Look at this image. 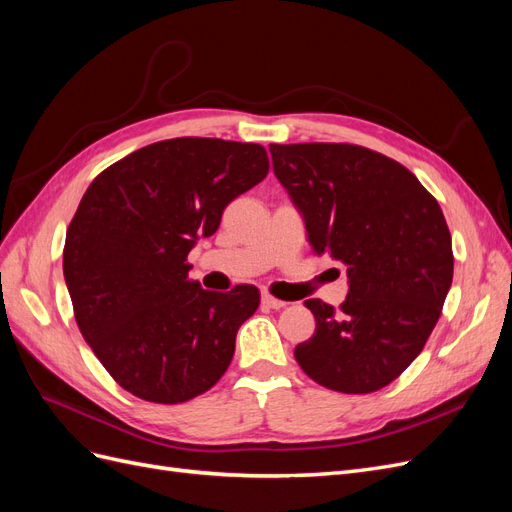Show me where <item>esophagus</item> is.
I'll use <instances>...</instances> for the list:
<instances>
[{"mask_svg":"<svg viewBox=\"0 0 512 512\" xmlns=\"http://www.w3.org/2000/svg\"><path fill=\"white\" fill-rule=\"evenodd\" d=\"M262 305L265 307H271V309H282V307H286V301H282V299H275L273 294H269V292H262Z\"/></svg>","mask_w":512,"mask_h":512,"instance_id":"34e87169","label":"esophagus"}]
</instances>
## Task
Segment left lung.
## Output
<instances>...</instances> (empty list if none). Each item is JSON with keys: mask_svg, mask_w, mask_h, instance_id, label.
Instances as JSON below:
<instances>
[{"mask_svg": "<svg viewBox=\"0 0 512 512\" xmlns=\"http://www.w3.org/2000/svg\"><path fill=\"white\" fill-rule=\"evenodd\" d=\"M269 151L312 252L346 267L350 284L337 309L305 301L316 333L294 359L331 391H380L421 354L453 282L438 200L406 166L361 145L273 143Z\"/></svg>", "mask_w": 512, "mask_h": 512, "instance_id": "obj_1", "label": "left lung"}]
</instances>
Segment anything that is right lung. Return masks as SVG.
<instances>
[{
  "instance_id": "right-lung-1",
  "label": "right lung",
  "mask_w": 512,
  "mask_h": 512,
  "mask_svg": "<svg viewBox=\"0 0 512 512\" xmlns=\"http://www.w3.org/2000/svg\"><path fill=\"white\" fill-rule=\"evenodd\" d=\"M267 173L262 145L183 136L91 181L66 232L64 277L85 342L121 389L183 404L224 376L260 292L203 290L188 254Z\"/></svg>"
}]
</instances>
